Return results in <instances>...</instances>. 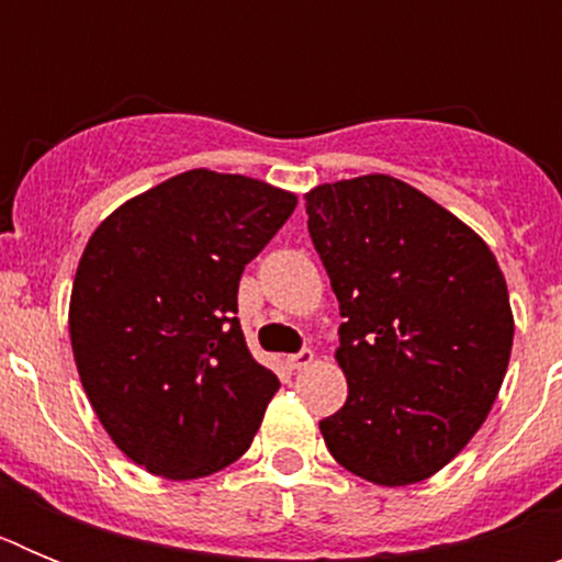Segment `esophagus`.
<instances>
[{
  "mask_svg": "<svg viewBox=\"0 0 562 562\" xmlns=\"http://www.w3.org/2000/svg\"><path fill=\"white\" fill-rule=\"evenodd\" d=\"M312 362H315V351L312 349H304V351H297V355L286 357V366H290L292 371L306 369V366H312Z\"/></svg>",
  "mask_w": 562,
  "mask_h": 562,
  "instance_id": "1",
  "label": "esophagus"
}]
</instances>
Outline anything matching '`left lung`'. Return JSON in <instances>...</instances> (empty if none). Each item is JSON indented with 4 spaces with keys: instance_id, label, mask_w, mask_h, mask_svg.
Masks as SVG:
<instances>
[{
    "instance_id": "obj_1",
    "label": "left lung",
    "mask_w": 562,
    "mask_h": 562,
    "mask_svg": "<svg viewBox=\"0 0 562 562\" xmlns=\"http://www.w3.org/2000/svg\"><path fill=\"white\" fill-rule=\"evenodd\" d=\"M310 236L340 301L349 400L321 422L349 473L380 486L436 475L479 434L504 382L515 317L493 250L389 173L304 193Z\"/></svg>"
}]
</instances>
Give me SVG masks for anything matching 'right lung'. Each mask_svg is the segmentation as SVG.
<instances>
[{"mask_svg":"<svg viewBox=\"0 0 562 562\" xmlns=\"http://www.w3.org/2000/svg\"><path fill=\"white\" fill-rule=\"evenodd\" d=\"M297 196L207 168L177 173L89 236L69 295L78 376L109 439L168 481L250 448L278 376L247 351L238 278Z\"/></svg>","mask_w":562,"mask_h":562,"instance_id":"1","label":"right lung"}]
</instances>
